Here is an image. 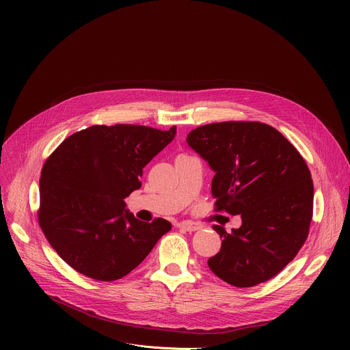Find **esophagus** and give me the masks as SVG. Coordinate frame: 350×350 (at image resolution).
<instances>
[{"mask_svg": "<svg viewBox=\"0 0 350 350\" xmlns=\"http://www.w3.org/2000/svg\"><path fill=\"white\" fill-rule=\"evenodd\" d=\"M177 227H178L180 230H184V231H188V232H192V231H196V230L201 228L199 226H196V224H193V223H188V221L180 223V224H177Z\"/></svg>", "mask_w": 350, "mask_h": 350, "instance_id": "esophagus-1", "label": "esophagus"}]
</instances>
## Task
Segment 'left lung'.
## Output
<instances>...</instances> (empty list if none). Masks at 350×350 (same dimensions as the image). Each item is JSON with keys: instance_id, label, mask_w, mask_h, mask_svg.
<instances>
[{"instance_id": "left-lung-1", "label": "left lung", "mask_w": 350, "mask_h": 350, "mask_svg": "<svg viewBox=\"0 0 350 350\" xmlns=\"http://www.w3.org/2000/svg\"><path fill=\"white\" fill-rule=\"evenodd\" d=\"M187 142L215 172V211L242 219L231 232L213 226L223 241L209 269L238 288L275 277L309 235L313 180L305 159L278 130L260 122L205 124Z\"/></svg>"}]
</instances>
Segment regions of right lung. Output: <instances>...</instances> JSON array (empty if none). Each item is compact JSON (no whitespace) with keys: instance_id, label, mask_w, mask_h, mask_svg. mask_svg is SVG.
Here are the masks:
<instances>
[{"instance_id":"obj_1","label":"right lung","mask_w":350,"mask_h":350,"mask_svg":"<svg viewBox=\"0 0 350 350\" xmlns=\"http://www.w3.org/2000/svg\"><path fill=\"white\" fill-rule=\"evenodd\" d=\"M167 131L138 124L91 126L49 155L40 178V227L76 271L115 281L134 270L170 231L165 219L144 223L124 198L141 187L142 169L173 141Z\"/></svg>"}]
</instances>
